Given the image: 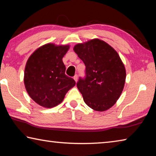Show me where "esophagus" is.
Segmentation results:
<instances>
[{
	"label": "esophagus",
	"instance_id": "34e87169",
	"mask_svg": "<svg viewBox=\"0 0 156 156\" xmlns=\"http://www.w3.org/2000/svg\"><path fill=\"white\" fill-rule=\"evenodd\" d=\"M73 79H74V80L76 82L78 81V75H75L74 76H73Z\"/></svg>",
	"mask_w": 156,
	"mask_h": 156
}]
</instances>
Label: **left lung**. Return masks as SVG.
I'll return each instance as SVG.
<instances>
[{"mask_svg":"<svg viewBox=\"0 0 156 156\" xmlns=\"http://www.w3.org/2000/svg\"><path fill=\"white\" fill-rule=\"evenodd\" d=\"M86 67L85 77L76 84L87 106L104 112L115 105L124 89L125 65L117 51L105 41L95 38L73 47Z\"/></svg>","mask_w":156,"mask_h":156,"instance_id":"obj_1","label":"left lung"}]
</instances>
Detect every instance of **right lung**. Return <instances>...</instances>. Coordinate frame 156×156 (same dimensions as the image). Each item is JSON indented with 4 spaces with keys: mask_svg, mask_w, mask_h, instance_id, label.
I'll list each match as a JSON object with an SVG mask.
<instances>
[{
    "mask_svg": "<svg viewBox=\"0 0 156 156\" xmlns=\"http://www.w3.org/2000/svg\"><path fill=\"white\" fill-rule=\"evenodd\" d=\"M69 45L48 43L34 51L26 63L24 83L29 96L37 104L52 108L61 103L76 82L65 74L62 58Z\"/></svg>",
    "mask_w": 156,
    "mask_h": 156,
    "instance_id": "right-lung-1",
    "label": "right lung"
}]
</instances>
